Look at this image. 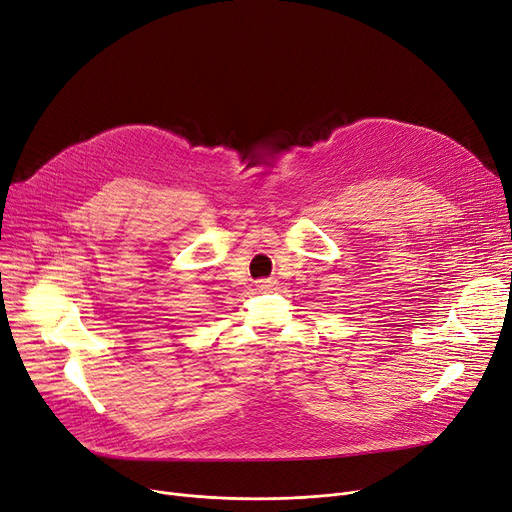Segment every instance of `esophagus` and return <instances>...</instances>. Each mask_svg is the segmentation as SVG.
Wrapping results in <instances>:
<instances>
[{"instance_id": "esophagus-1", "label": "esophagus", "mask_w": 512, "mask_h": 512, "mask_svg": "<svg viewBox=\"0 0 512 512\" xmlns=\"http://www.w3.org/2000/svg\"><path fill=\"white\" fill-rule=\"evenodd\" d=\"M276 286V280H259V284H257V288H259V291L261 293H265V291H272V288Z\"/></svg>"}]
</instances>
